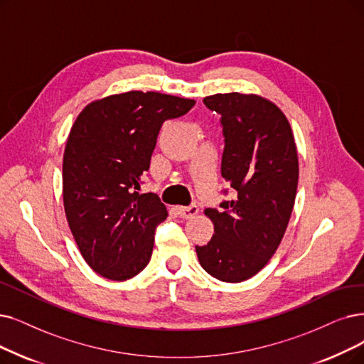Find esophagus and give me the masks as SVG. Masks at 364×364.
Returning <instances> with one entry per match:
<instances>
[{
	"instance_id": "esophagus-1",
	"label": "esophagus",
	"mask_w": 364,
	"mask_h": 364,
	"mask_svg": "<svg viewBox=\"0 0 364 364\" xmlns=\"http://www.w3.org/2000/svg\"><path fill=\"white\" fill-rule=\"evenodd\" d=\"M178 213L182 218H186V220H190V218H194L198 213V206L197 205H191V206H188V208L179 206L178 208Z\"/></svg>"
}]
</instances>
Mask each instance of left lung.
I'll return each instance as SVG.
<instances>
[{
  "mask_svg": "<svg viewBox=\"0 0 364 364\" xmlns=\"http://www.w3.org/2000/svg\"><path fill=\"white\" fill-rule=\"evenodd\" d=\"M203 103L221 114V174L235 196L205 210L215 235L196 252L213 278L242 282L269 263L291 216L299 182L294 136L281 109L259 95L215 94Z\"/></svg>",
  "mask_w": 364,
  "mask_h": 364,
  "instance_id": "8db88e82",
  "label": "left lung"
}]
</instances>
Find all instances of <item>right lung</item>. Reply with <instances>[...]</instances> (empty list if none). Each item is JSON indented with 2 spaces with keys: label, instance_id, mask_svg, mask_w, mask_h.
<instances>
[{
  "label": "right lung",
  "instance_id": "right-lung-1",
  "mask_svg": "<svg viewBox=\"0 0 364 364\" xmlns=\"http://www.w3.org/2000/svg\"><path fill=\"white\" fill-rule=\"evenodd\" d=\"M194 100L129 91L86 106L63 163L65 216L79 251L103 278L125 281L148 266L156 227L168 216L155 193L140 194L159 129Z\"/></svg>",
  "mask_w": 364,
  "mask_h": 364
}]
</instances>
